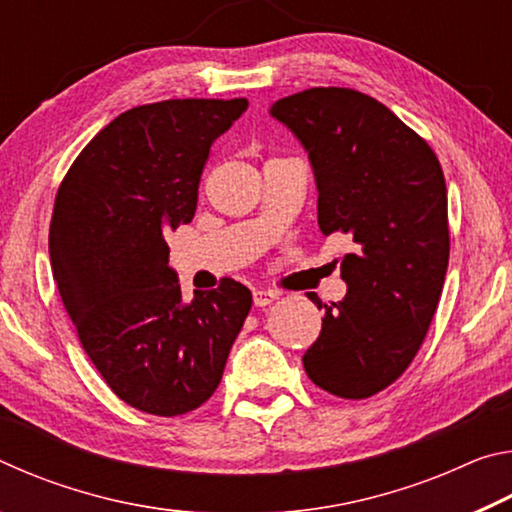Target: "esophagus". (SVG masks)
I'll return each instance as SVG.
<instances>
[{"label":"esophagus","mask_w":512,"mask_h":512,"mask_svg":"<svg viewBox=\"0 0 512 512\" xmlns=\"http://www.w3.org/2000/svg\"><path fill=\"white\" fill-rule=\"evenodd\" d=\"M277 300V293L275 291H266V289H255L253 291V302L255 307H266L271 305V302Z\"/></svg>","instance_id":"obj_1"}]
</instances>
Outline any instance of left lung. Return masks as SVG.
Returning a JSON list of instances; mask_svg holds the SVG:
<instances>
[{"instance_id":"1","label":"left lung","mask_w":512,"mask_h":512,"mask_svg":"<svg viewBox=\"0 0 512 512\" xmlns=\"http://www.w3.org/2000/svg\"><path fill=\"white\" fill-rule=\"evenodd\" d=\"M309 153L323 235H350L348 293L323 305L302 363L318 388L366 400L411 366L436 314L449 259L443 167L384 103L350 88H311L273 103Z\"/></svg>"}]
</instances>
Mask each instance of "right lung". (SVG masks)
Returning <instances> with one entry per match:
<instances>
[{"label":"right lung","mask_w":512,"mask_h":512,"mask_svg":"<svg viewBox=\"0 0 512 512\" xmlns=\"http://www.w3.org/2000/svg\"><path fill=\"white\" fill-rule=\"evenodd\" d=\"M246 99H169L121 112L58 187L49 257L83 350L119 400L173 418L221 384L253 307L235 280L183 302L164 235L194 219L210 146Z\"/></svg>","instance_id":"1"}]
</instances>
